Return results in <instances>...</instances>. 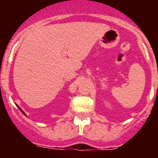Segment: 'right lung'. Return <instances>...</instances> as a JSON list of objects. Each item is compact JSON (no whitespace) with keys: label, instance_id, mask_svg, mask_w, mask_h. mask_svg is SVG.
Here are the masks:
<instances>
[{"label":"right lung","instance_id":"right-lung-1","mask_svg":"<svg viewBox=\"0 0 158 158\" xmlns=\"http://www.w3.org/2000/svg\"><path fill=\"white\" fill-rule=\"evenodd\" d=\"M17 106V107H18V109H20V111H21V112H22V113H23V114H25V113H24V112H23V111H22V110H21V109H20V107H19V106Z\"/></svg>","mask_w":158,"mask_h":158}]
</instances>
